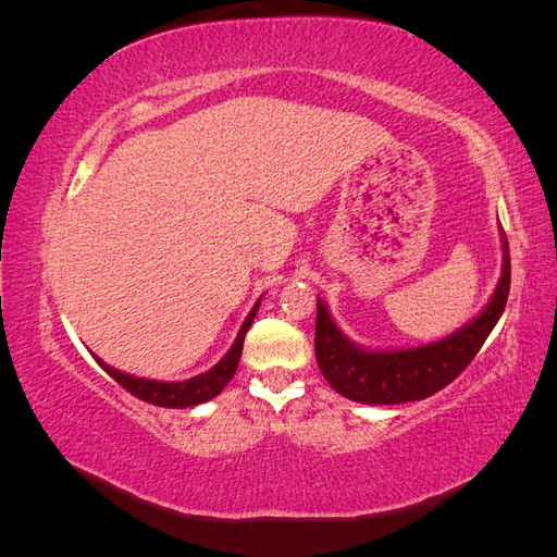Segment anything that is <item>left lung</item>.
Masks as SVG:
<instances>
[{
  "label": "left lung",
  "mask_w": 557,
  "mask_h": 557,
  "mask_svg": "<svg viewBox=\"0 0 557 557\" xmlns=\"http://www.w3.org/2000/svg\"><path fill=\"white\" fill-rule=\"evenodd\" d=\"M511 285L509 242L502 232V276L479 315L440 342L416 348L372 350L350 342L318 297L315 360L325 381L360 404H404L440 393L474 360L507 307Z\"/></svg>",
  "instance_id": "obj_1"
}]
</instances>
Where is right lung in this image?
I'll use <instances>...</instances> for the list:
<instances>
[{"instance_id":"right-lung-1","label":"right lung","mask_w":557,"mask_h":557,"mask_svg":"<svg viewBox=\"0 0 557 557\" xmlns=\"http://www.w3.org/2000/svg\"><path fill=\"white\" fill-rule=\"evenodd\" d=\"M260 309V299L256 301V307L250 309V313L246 315L244 325L237 334V339H234L232 348L225 352L221 358V362H215L209 372L205 374H197L193 379H185V381H156V379H141V376H134L127 372H121V369H115L111 364H107L102 358H97L92 352V358L97 360V364L104 369V372L117 383L123 385L127 393H132L134 397H139L148 404H156V407H166V409H188V407H197V404H205L209 399H213L215 395H221L223 387L232 381L234 372H237V364L242 358V350H244V339H246V332L252 325V318H256Z\"/></svg>"}]
</instances>
